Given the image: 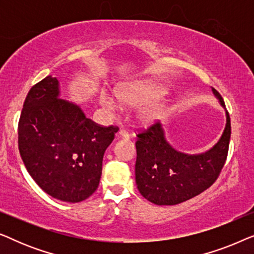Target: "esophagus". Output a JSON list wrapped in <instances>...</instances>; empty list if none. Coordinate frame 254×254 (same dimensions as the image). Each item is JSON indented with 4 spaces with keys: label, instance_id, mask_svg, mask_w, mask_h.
<instances>
[{
    "label": "esophagus",
    "instance_id": "1",
    "mask_svg": "<svg viewBox=\"0 0 254 254\" xmlns=\"http://www.w3.org/2000/svg\"><path fill=\"white\" fill-rule=\"evenodd\" d=\"M119 136L123 137V138H128L129 137V133L126 129H120L119 130Z\"/></svg>",
    "mask_w": 254,
    "mask_h": 254
}]
</instances>
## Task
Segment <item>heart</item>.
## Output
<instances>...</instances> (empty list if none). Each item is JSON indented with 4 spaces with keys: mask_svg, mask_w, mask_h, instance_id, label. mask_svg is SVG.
Returning <instances> with one entry per match:
<instances>
[{
    "mask_svg": "<svg viewBox=\"0 0 254 254\" xmlns=\"http://www.w3.org/2000/svg\"><path fill=\"white\" fill-rule=\"evenodd\" d=\"M168 93V90L162 83L156 81H140L120 85L117 90V96L106 90L100 93V102L107 109H117L120 102L126 105L135 106L140 104H148L138 111V119L143 124H150L165 116L169 104L165 99L159 100Z\"/></svg>",
    "mask_w": 254,
    "mask_h": 254,
    "instance_id": "b5f03b06",
    "label": "heart"
}]
</instances>
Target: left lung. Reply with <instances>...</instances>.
Returning <instances> with one entry per match:
<instances>
[{
    "label": "left lung",
    "mask_w": 254,
    "mask_h": 254,
    "mask_svg": "<svg viewBox=\"0 0 254 254\" xmlns=\"http://www.w3.org/2000/svg\"><path fill=\"white\" fill-rule=\"evenodd\" d=\"M213 91L225 109L220 93ZM214 148L201 155H186L173 149L159 123L136 134L135 179L141 195L158 206H172L199 195L213 185L228 157L231 135L230 116Z\"/></svg>",
    "instance_id": "left-lung-1"
}]
</instances>
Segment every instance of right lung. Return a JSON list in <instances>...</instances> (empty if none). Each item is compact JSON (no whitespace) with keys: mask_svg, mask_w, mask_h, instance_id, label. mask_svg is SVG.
<instances>
[{"mask_svg":"<svg viewBox=\"0 0 254 254\" xmlns=\"http://www.w3.org/2000/svg\"><path fill=\"white\" fill-rule=\"evenodd\" d=\"M119 128L86 118L59 98V82L47 76L27 93L18 123L24 165L44 192L65 202L88 199L102 176L103 156Z\"/></svg>","mask_w":254,"mask_h":254,"instance_id":"obj_1","label":"right lung"}]
</instances>
